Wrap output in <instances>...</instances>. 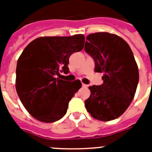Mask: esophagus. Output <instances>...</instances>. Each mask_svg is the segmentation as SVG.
Segmentation results:
<instances>
[{
    "instance_id": "obj_1",
    "label": "esophagus",
    "mask_w": 152,
    "mask_h": 152,
    "mask_svg": "<svg viewBox=\"0 0 152 152\" xmlns=\"http://www.w3.org/2000/svg\"><path fill=\"white\" fill-rule=\"evenodd\" d=\"M82 87H83V88H88V86L87 85V84H82Z\"/></svg>"
}]
</instances>
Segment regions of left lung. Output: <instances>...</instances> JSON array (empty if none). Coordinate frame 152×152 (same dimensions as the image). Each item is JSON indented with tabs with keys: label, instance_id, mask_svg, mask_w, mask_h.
Instances as JSON below:
<instances>
[{
	"label": "left lung",
	"instance_id": "8db88e82",
	"mask_svg": "<svg viewBox=\"0 0 152 152\" xmlns=\"http://www.w3.org/2000/svg\"><path fill=\"white\" fill-rule=\"evenodd\" d=\"M84 50L94 61L95 72H103L101 85L89 87L87 110L95 119L110 121L119 117L133 100L139 83V68L129 44L108 33L87 36Z\"/></svg>",
	"mask_w": 152,
	"mask_h": 152
}]
</instances>
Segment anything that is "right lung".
<instances>
[{
    "mask_svg": "<svg viewBox=\"0 0 152 152\" xmlns=\"http://www.w3.org/2000/svg\"><path fill=\"white\" fill-rule=\"evenodd\" d=\"M84 36H48L32 41L23 51L16 69V90L26 110L43 123L58 121L66 114L68 103L81 88L60 79L68 74L69 57L84 48Z\"/></svg>",
    "mask_w": 152,
    "mask_h": 152,
    "instance_id": "obj_1",
    "label": "right lung"
}]
</instances>
